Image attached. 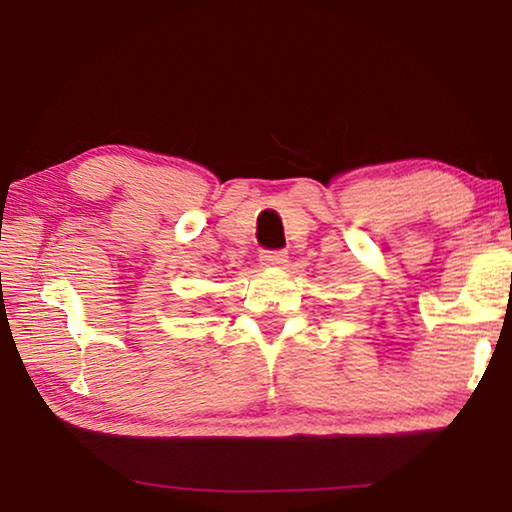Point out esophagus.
<instances>
[{"label":"esophagus","mask_w":512,"mask_h":512,"mask_svg":"<svg viewBox=\"0 0 512 512\" xmlns=\"http://www.w3.org/2000/svg\"><path fill=\"white\" fill-rule=\"evenodd\" d=\"M289 255L284 253V250H264L262 255H259V262H262L264 268H280L287 264Z\"/></svg>","instance_id":"1"}]
</instances>
